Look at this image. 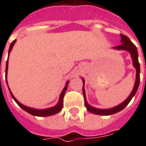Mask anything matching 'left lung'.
Here are the masks:
<instances>
[{
  "label": "left lung",
  "instance_id": "8db88e82",
  "mask_svg": "<svg viewBox=\"0 0 146 146\" xmlns=\"http://www.w3.org/2000/svg\"><path fill=\"white\" fill-rule=\"evenodd\" d=\"M121 36V44L119 46L114 47L113 48L117 49V50H126V51H129L131 53V56L132 61H133V66L136 69V80H135V86L134 88L132 90L131 93L130 94L127 98L125 101L122 102L121 104L116 106L115 107L111 108V109H107V110H102V109H97V108L92 107L87 102L86 100V95L85 91H84V80L83 79V94H84V104L87 108V110H88L90 113H94V114H97V115H102V116H108V115H112L114 113H116L123 110L124 108L128 105V103L131 102L132 98L135 96V95L137 92V90L139 86V83H140V65L138 62V54L137 48L133 43H132L130 39L123 34H120Z\"/></svg>",
  "mask_w": 146,
  "mask_h": 146
}]
</instances>
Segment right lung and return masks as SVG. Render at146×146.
Masks as SVG:
<instances>
[{
	"label": "right lung",
	"mask_w": 146,
	"mask_h": 146,
	"mask_svg": "<svg viewBox=\"0 0 146 146\" xmlns=\"http://www.w3.org/2000/svg\"><path fill=\"white\" fill-rule=\"evenodd\" d=\"M15 40H13V41L11 42V45H10V48H9V51H8V55H9V53L11 52V49L13 48V46H14L15 43ZM8 59L7 60V62H6V69H5V73H6V82H7V73H8ZM68 84H69V81H67L66 84V86H65V88L62 90V92L61 93L60 97H59V100H58V104L56 106H54L53 107L51 108H48V109H45V110H36V109H33V108H30L28 107V106H24V105L21 104L18 101L16 98H15L14 95H12V93L10 91V89H9V92H10V94H11V97L12 98L14 99L15 102L17 103L19 106H20L23 110H24L27 113H29L31 115H33V116H51V115H54V114H56L58 112H60L62 109V106H63V97L64 95H65V93L66 92L67 88H68ZM7 84H8V82H7Z\"/></svg>",
	"instance_id": "obj_1"
}]
</instances>
